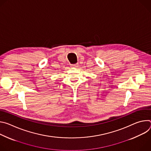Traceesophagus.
<instances>
[{
  "label": "esophagus",
  "mask_w": 151,
  "mask_h": 151,
  "mask_svg": "<svg viewBox=\"0 0 151 151\" xmlns=\"http://www.w3.org/2000/svg\"><path fill=\"white\" fill-rule=\"evenodd\" d=\"M78 66V63H76V64H71L70 65V67L72 68H76Z\"/></svg>",
  "instance_id": "1"
}]
</instances>
